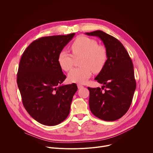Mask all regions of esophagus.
<instances>
[{"instance_id":"esophagus-1","label":"esophagus","mask_w":153,"mask_h":153,"mask_svg":"<svg viewBox=\"0 0 153 153\" xmlns=\"http://www.w3.org/2000/svg\"><path fill=\"white\" fill-rule=\"evenodd\" d=\"M77 88H78V89H81V88H83V86H82V85H81L80 84H78L77 85Z\"/></svg>"}]
</instances>
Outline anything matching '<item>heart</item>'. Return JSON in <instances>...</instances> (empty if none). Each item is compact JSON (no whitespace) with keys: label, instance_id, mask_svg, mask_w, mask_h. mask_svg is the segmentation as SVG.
<instances>
[{"label":"heart","instance_id":"1","mask_svg":"<svg viewBox=\"0 0 153 153\" xmlns=\"http://www.w3.org/2000/svg\"><path fill=\"white\" fill-rule=\"evenodd\" d=\"M73 55L67 51H60L57 61L62 70L70 71L75 58L82 56L80 64L81 67L72 70L68 74V79L71 83L83 84L91 76L93 70L100 72L105 65L108 59L106 48L98 45V42L91 38L80 36L77 37L71 45Z\"/></svg>","mask_w":153,"mask_h":153}]
</instances>
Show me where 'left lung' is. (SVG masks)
<instances>
[{"instance_id": "obj_1", "label": "left lung", "mask_w": 153, "mask_h": 153, "mask_svg": "<svg viewBox=\"0 0 153 153\" xmlns=\"http://www.w3.org/2000/svg\"><path fill=\"white\" fill-rule=\"evenodd\" d=\"M99 37L108 53L103 68L96 77L100 88H90L89 106L91 113L105 121H114L122 117L131 104L136 88L134 67L122 43L106 33L97 30L86 33Z\"/></svg>"}]
</instances>
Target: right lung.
<instances>
[{
    "label": "right lung",
    "mask_w": 153,
    "mask_h": 153,
    "mask_svg": "<svg viewBox=\"0 0 153 153\" xmlns=\"http://www.w3.org/2000/svg\"><path fill=\"white\" fill-rule=\"evenodd\" d=\"M75 33L43 37L33 41L20 59L17 83L24 106L41 124L62 122L70 111L76 83L62 85L66 79L57 58Z\"/></svg>",
    "instance_id": "add662e5"
}]
</instances>
